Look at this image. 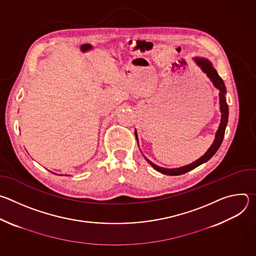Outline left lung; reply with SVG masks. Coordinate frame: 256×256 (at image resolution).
I'll return each mask as SVG.
<instances>
[{
	"label": "left lung",
	"mask_w": 256,
	"mask_h": 256,
	"mask_svg": "<svg viewBox=\"0 0 256 256\" xmlns=\"http://www.w3.org/2000/svg\"><path fill=\"white\" fill-rule=\"evenodd\" d=\"M194 60L202 68V70L204 72H206V76L212 82L214 86L216 89H218V91H220V94H218V95H220V109H221V112H222L221 122H220V126H218V128L216 132L214 140L212 144L210 149L206 152V154L204 156H202L200 159H198L196 161L192 162L190 165L182 166V167H179V168L168 169V168H163V167H160V166L154 164L153 162H151L149 159H147V158L144 156V159L148 161V163L152 167H154V169H156L157 171H159V172H161L163 174H167V175H181V174H184V173L194 169L196 167L200 166V164L206 162L208 160H210L214 155V153L218 151V149L220 148V146H221V144L223 142V138H224V136H225V130H226V126H227V124H228V116H229V108H228V104H227L226 97H225V94H226L225 84H224L222 78L218 75L216 70H214V68L212 66V62L204 58H194ZM134 134H136V142H138L136 132H134Z\"/></svg>",
	"instance_id": "left-lung-1"
}]
</instances>
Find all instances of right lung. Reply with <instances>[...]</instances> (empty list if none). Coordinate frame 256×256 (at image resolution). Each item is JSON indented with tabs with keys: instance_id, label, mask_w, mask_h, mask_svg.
Returning a JSON list of instances; mask_svg holds the SVG:
<instances>
[{
	"instance_id": "1",
	"label": "right lung",
	"mask_w": 256,
	"mask_h": 256,
	"mask_svg": "<svg viewBox=\"0 0 256 256\" xmlns=\"http://www.w3.org/2000/svg\"><path fill=\"white\" fill-rule=\"evenodd\" d=\"M50 172H52V171H50ZM54 174H56V173H54Z\"/></svg>"
}]
</instances>
